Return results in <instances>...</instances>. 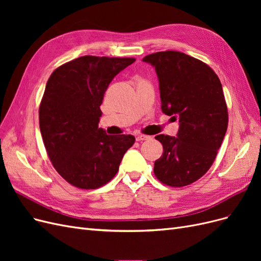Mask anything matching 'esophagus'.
I'll return each mask as SVG.
<instances>
[{"instance_id": "1", "label": "esophagus", "mask_w": 261, "mask_h": 261, "mask_svg": "<svg viewBox=\"0 0 261 261\" xmlns=\"http://www.w3.org/2000/svg\"><path fill=\"white\" fill-rule=\"evenodd\" d=\"M148 139H150V137L147 136V135H138L136 137L137 141H144V140H148Z\"/></svg>"}]
</instances>
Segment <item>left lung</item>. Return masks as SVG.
I'll return each mask as SVG.
<instances>
[{
	"instance_id": "8db88e82",
	"label": "left lung",
	"mask_w": 261,
	"mask_h": 261,
	"mask_svg": "<svg viewBox=\"0 0 261 261\" xmlns=\"http://www.w3.org/2000/svg\"><path fill=\"white\" fill-rule=\"evenodd\" d=\"M159 80L161 109L178 120L177 136L158 135L163 153L153 172L161 183L181 187L207 173L225 136L228 115L222 85L206 63L178 51L149 54Z\"/></svg>"
}]
</instances>
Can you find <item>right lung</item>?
<instances>
[{
    "label": "right lung",
    "mask_w": 261,
    "mask_h": 261,
    "mask_svg": "<svg viewBox=\"0 0 261 261\" xmlns=\"http://www.w3.org/2000/svg\"><path fill=\"white\" fill-rule=\"evenodd\" d=\"M133 58L85 57L51 74L39 108V126L54 169L69 184L96 189L111 180L132 135H108L99 128L100 106L113 78Z\"/></svg>",
    "instance_id": "obj_1"
}]
</instances>
